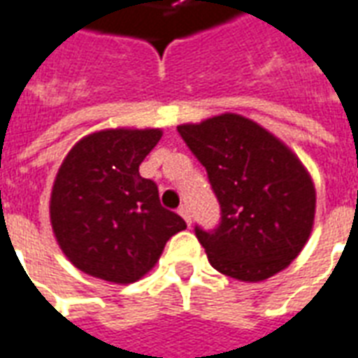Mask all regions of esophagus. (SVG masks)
I'll return each mask as SVG.
<instances>
[{
	"label": "esophagus",
	"mask_w": 358,
	"mask_h": 358,
	"mask_svg": "<svg viewBox=\"0 0 358 358\" xmlns=\"http://www.w3.org/2000/svg\"><path fill=\"white\" fill-rule=\"evenodd\" d=\"M177 213H179V215H181V217L187 221V225H190V210L187 208V206H179Z\"/></svg>",
	"instance_id": "1"
}]
</instances>
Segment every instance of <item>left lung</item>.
Masks as SVG:
<instances>
[{
  "instance_id": "left-lung-1",
  "label": "left lung",
  "mask_w": 358,
  "mask_h": 358,
  "mask_svg": "<svg viewBox=\"0 0 358 358\" xmlns=\"http://www.w3.org/2000/svg\"><path fill=\"white\" fill-rule=\"evenodd\" d=\"M177 131L206 168L221 217L194 227L211 267L244 282L294 262L315 219V187L301 162L262 125L221 114Z\"/></svg>"
}]
</instances>
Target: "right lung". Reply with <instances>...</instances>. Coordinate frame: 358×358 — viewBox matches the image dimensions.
<instances>
[{
	"instance_id": "1",
	"label": "right lung",
	"mask_w": 358,
	"mask_h": 358,
	"mask_svg": "<svg viewBox=\"0 0 358 358\" xmlns=\"http://www.w3.org/2000/svg\"><path fill=\"white\" fill-rule=\"evenodd\" d=\"M160 129H106L82 139L62 162L51 192V225L76 267L108 282L139 280L187 223L160 204L139 166Z\"/></svg>"
}]
</instances>
